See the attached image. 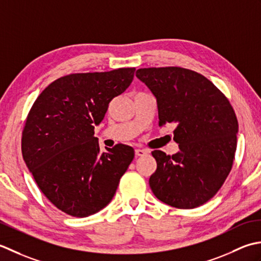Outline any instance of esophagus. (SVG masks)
<instances>
[{"label": "esophagus", "instance_id": "obj_1", "mask_svg": "<svg viewBox=\"0 0 261 261\" xmlns=\"http://www.w3.org/2000/svg\"><path fill=\"white\" fill-rule=\"evenodd\" d=\"M135 154H136V156H144V155H146V154H147V151L146 150H142V148H136Z\"/></svg>", "mask_w": 261, "mask_h": 261}]
</instances>
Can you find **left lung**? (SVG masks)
<instances>
[{
  "instance_id": "8db88e82",
  "label": "left lung",
  "mask_w": 261,
  "mask_h": 261,
  "mask_svg": "<svg viewBox=\"0 0 261 261\" xmlns=\"http://www.w3.org/2000/svg\"><path fill=\"white\" fill-rule=\"evenodd\" d=\"M156 98L159 125L175 124L179 152L155 150L150 187L158 199L190 210L215 196L230 173L237 150L238 119L230 101L208 79L187 68L136 71Z\"/></svg>"
}]
</instances>
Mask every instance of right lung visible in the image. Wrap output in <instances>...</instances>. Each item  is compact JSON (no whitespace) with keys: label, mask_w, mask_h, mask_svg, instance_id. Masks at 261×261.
<instances>
[{"label":"right lung","mask_w":261,"mask_h":261,"mask_svg":"<svg viewBox=\"0 0 261 261\" xmlns=\"http://www.w3.org/2000/svg\"><path fill=\"white\" fill-rule=\"evenodd\" d=\"M134 73L128 67L60 77L29 111L23 160L41 193L68 215L86 217L107 206L134 159V148L124 144L101 152L94 137V125L130 86Z\"/></svg>","instance_id":"add662e5"}]
</instances>
